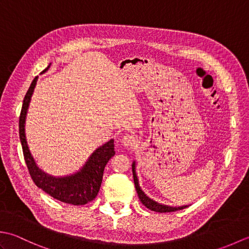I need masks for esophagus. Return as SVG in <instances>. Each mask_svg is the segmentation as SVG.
Instances as JSON below:
<instances>
[{
	"label": "esophagus",
	"instance_id": "obj_1",
	"mask_svg": "<svg viewBox=\"0 0 249 249\" xmlns=\"http://www.w3.org/2000/svg\"><path fill=\"white\" fill-rule=\"evenodd\" d=\"M122 143H123L125 146H134L136 144V139L134 136H130V135H126L123 137V139H122Z\"/></svg>",
	"mask_w": 249,
	"mask_h": 249
}]
</instances>
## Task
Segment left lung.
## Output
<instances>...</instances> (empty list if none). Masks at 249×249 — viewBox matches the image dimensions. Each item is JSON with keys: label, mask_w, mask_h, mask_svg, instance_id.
<instances>
[{"label": "left lung", "mask_w": 249, "mask_h": 249, "mask_svg": "<svg viewBox=\"0 0 249 249\" xmlns=\"http://www.w3.org/2000/svg\"><path fill=\"white\" fill-rule=\"evenodd\" d=\"M131 168H133V176H134V182H135V187L137 190V194H138V197L141 201V203L145 205L147 209L151 211H154V212H158V213H168V212H176V211L187 208L188 205L169 206V205H165V204H160V203L156 202V201L150 199L143 192H142V189L139 186L138 178H137V174H136V162L135 161L133 162V165H131Z\"/></svg>", "instance_id": "8db88e82"}]
</instances>
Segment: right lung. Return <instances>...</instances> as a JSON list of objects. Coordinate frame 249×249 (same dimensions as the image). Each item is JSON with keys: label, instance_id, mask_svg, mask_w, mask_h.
<instances>
[{"label": "right lung", "instance_id": "1", "mask_svg": "<svg viewBox=\"0 0 249 249\" xmlns=\"http://www.w3.org/2000/svg\"><path fill=\"white\" fill-rule=\"evenodd\" d=\"M49 66L45 71H43V72L48 70ZM36 81L37 77H35L34 80L32 81L28 92L25 94L22 109H21L19 118L20 141L21 145H22L24 160L26 166H28L30 176L37 187L43 189L46 194H48L54 199L72 205L87 204L96 198L99 192L100 185H102L103 181L105 167L107 165L110 158L115 154L113 143L114 141L111 139L107 143L99 146L89 156L86 165L80 169V171H78L75 174H71V176L64 178H55L41 171L37 167L35 160L31 155L28 143H26L24 133L26 112H28L29 104L32 94L34 92Z\"/></svg>", "mask_w": 249, "mask_h": 249}]
</instances>
